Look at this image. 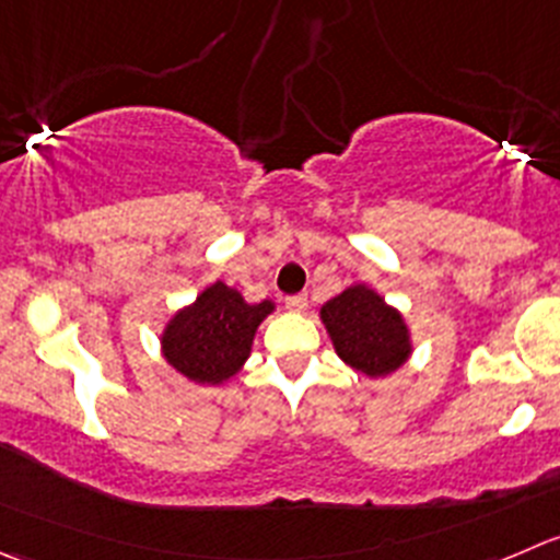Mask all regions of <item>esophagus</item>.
<instances>
[{
	"label": "esophagus",
	"mask_w": 560,
	"mask_h": 560,
	"mask_svg": "<svg viewBox=\"0 0 560 560\" xmlns=\"http://www.w3.org/2000/svg\"><path fill=\"white\" fill-rule=\"evenodd\" d=\"M284 306L290 308V312H306L308 301H306V295H287Z\"/></svg>",
	"instance_id": "34e87169"
}]
</instances>
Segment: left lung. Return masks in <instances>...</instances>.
<instances>
[{"instance_id":"8db88e82","label":"left lung","mask_w":560,"mask_h":560,"mask_svg":"<svg viewBox=\"0 0 560 560\" xmlns=\"http://www.w3.org/2000/svg\"><path fill=\"white\" fill-rule=\"evenodd\" d=\"M319 314L341 361L369 377L394 372L410 355V339L399 312L385 306L369 287H350L330 298Z\"/></svg>"}]
</instances>
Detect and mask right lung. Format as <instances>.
Returning a JSON list of instances; mask_svg holds the SVG:
<instances>
[{
	"mask_svg": "<svg viewBox=\"0 0 560 560\" xmlns=\"http://www.w3.org/2000/svg\"><path fill=\"white\" fill-rule=\"evenodd\" d=\"M273 303H246L241 292L215 281L188 308L177 312L164 330V355L172 366L197 383H224L252 352L257 325Z\"/></svg>",
	"mask_w": 560,
	"mask_h": 560,
	"instance_id": "obj_1",
	"label": "right lung"
}]
</instances>
